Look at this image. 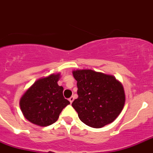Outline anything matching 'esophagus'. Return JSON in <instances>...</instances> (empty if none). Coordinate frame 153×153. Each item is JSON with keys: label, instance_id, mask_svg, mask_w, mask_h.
I'll return each instance as SVG.
<instances>
[{"label": "esophagus", "instance_id": "esophagus-1", "mask_svg": "<svg viewBox=\"0 0 153 153\" xmlns=\"http://www.w3.org/2000/svg\"><path fill=\"white\" fill-rule=\"evenodd\" d=\"M74 96H71L70 98H69V101H70L71 103V102H72L73 101H74Z\"/></svg>", "mask_w": 153, "mask_h": 153}]
</instances>
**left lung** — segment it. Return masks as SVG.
<instances>
[{
  "label": "left lung",
  "instance_id": "8db88e82",
  "mask_svg": "<svg viewBox=\"0 0 153 153\" xmlns=\"http://www.w3.org/2000/svg\"><path fill=\"white\" fill-rule=\"evenodd\" d=\"M79 97L72 106L84 124L100 128L110 124L120 114L125 102L124 88L112 75L92 70H76Z\"/></svg>",
  "mask_w": 153,
  "mask_h": 153
}]
</instances>
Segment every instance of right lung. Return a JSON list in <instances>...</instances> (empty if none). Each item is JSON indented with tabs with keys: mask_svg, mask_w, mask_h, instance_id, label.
<instances>
[{
	"mask_svg": "<svg viewBox=\"0 0 153 153\" xmlns=\"http://www.w3.org/2000/svg\"><path fill=\"white\" fill-rule=\"evenodd\" d=\"M59 78L60 74H53L37 80L21 98V110L31 123L49 126L57 121L63 109L70 104L63 96V87L57 85Z\"/></svg>",
	"mask_w": 153,
	"mask_h": 153,
	"instance_id": "add662e5",
	"label": "right lung"
}]
</instances>
